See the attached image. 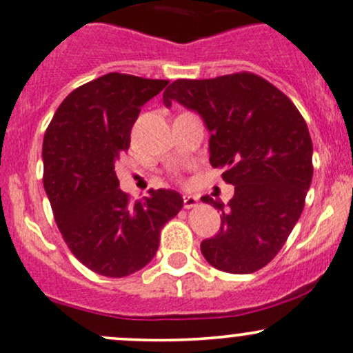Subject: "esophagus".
<instances>
[{"label":"esophagus","mask_w":353,"mask_h":353,"mask_svg":"<svg viewBox=\"0 0 353 353\" xmlns=\"http://www.w3.org/2000/svg\"><path fill=\"white\" fill-rule=\"evenodd\" d=\"M183 201H184V208H196L198 206V203H199V199H198V196H191V194H184L183 196Z\"/></svg>","instance_id":"34e87169"}]
</instances>
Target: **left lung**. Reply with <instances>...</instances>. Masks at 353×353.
Wrapping results in <instances>:
<instances>
[{"mask_svg": "<svg viewBox=\"0 0 353 353\" xmlns=\"http://www.w3.org/2000/svg\"><path fill=\"white\" fill-rule=\"evenodd\" d=\"M198 111L210 137V164L235 186L228 206L203 196L221 211L220 232L201 242L208 264L230 274H252L283 248L301 216L313 179V142L294 103L254 72L213 79H177L164 91Z\"/></svg>", "mask_w": 353, "mask_h": 353, "instance_id": "obj_1", "label": "left lung"}]
</instances>
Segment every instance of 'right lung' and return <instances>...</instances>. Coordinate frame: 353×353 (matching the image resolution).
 Segmentation results:
<instances>
[{
  "label": "right lung",
  "instance_id": "add662e5",
  "mask_svg": "<svg viewBox=\"0 0 353 353\" xmlns=\"http://www.w3.org/2000/svg\"><path fill=\"white\" fill-rule=\"evenodd\" d=\"M169 81L110 72L76 88L43 137V188L74 257L106 277H125L154 259L159 235L183 208L172 189L143 201L121 191L114 162L130 147L140 110Z\"/></svg>",
  "mask_w": 353,
  "mask_h": 353
}]
</instances>
